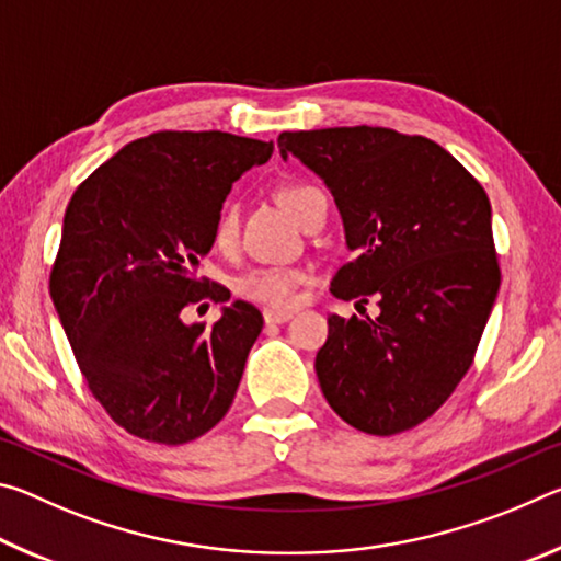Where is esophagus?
<instances>
[{
    "label": "esophagus",
    "instance_id": "34e87169",
    "mask_svg": "<svg viewBox=\"0 0 561 561\" xmlns=\"http://www.w3.org/2000/svg\"><path fill=\"white\" fill-rule=\"evenodd\" d=\"M291 319V311H282V309H264V321L267 324H284V321Z\"/></svg>",
    "mask_w": 561,
    "mask_h": 561
}]
</instances>
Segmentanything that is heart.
I'll return each instance as SVG.
<instances>
[{"label": "heart", "mask_w": 561, "mask_h": 561, "mask_svg": "<svg viewBox=\"0 0 561 561\" xmlns=\"http://www.w3.org/2000/svg\"><path fill=\"white\" fill-rule=\"evenodd\" d=\"M311 193H314V187L311 185H299V183L284 185L279 187L277 201L282 203L284 210L294 217V220H299L304 201H307ZM237 230H240L237 207L227 203L215 220V232H213L215 244L220 247V250L232 247ZM301 279L304 274L294 267H254L237 279V291H240L244 299L264 304V307L287 309L291 307L294 299H297Z\"/></svg>", "instance_id": "b5f03b06"}]
</instances>
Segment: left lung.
I'll use <instances>...</instances> for the list:
<instances>
[{
  "label": "left lung",
  "instance_id": "1",
  "mask_svg": "<svg viewBox=\"0 0 561 561\" xmlns=\"http://www.w3.org/2000/svg\"><path fill=\"white\" fill-rule=\"evenodd\" d=\"M277 146L324 178L344 217L354 260L331 294L378 299L376 317H329L321 391L356 431H411L468 374L497 297L485 187L431 138L393 128L284 130Z\"/></svg>",
  "mask_w": 561,
  "mask_h": 561
}]
</instances>
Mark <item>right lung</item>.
Masks as SVG:
<instances>
[{"mask_svg": "<svg viewBox=\"0 0 561 561\" xmlns=\"http://www.w3.org/2000/svg\"><path fill=\"white\" fill-rule=\"evenodd\" d=\"M272 150L222 130H158L93 170L66 207L51 301L89 391L140 440L183 445L230 411L262 314L234 301L213 329L183 317L230 299L197 267L232 183Z\"/></svg>", "mask_w": 561, "mask_h": 561, "instance_id": "1", "label": "right lung"}]
</instances>
